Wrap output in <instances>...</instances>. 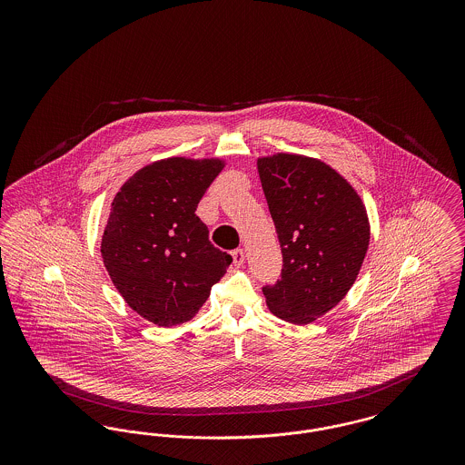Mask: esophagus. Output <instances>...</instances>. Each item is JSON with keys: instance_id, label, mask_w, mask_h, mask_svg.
Listing matches in <instances>:
<instances>
[{"instance_id": "1", "label": "esophagus", "mask_w": 465, "mask_h": 465, "mask_svg": "<svg viewBox=\"0 0 465 465\" xmlns=\"http://www.w3.org/2000/svg\"><path fill=\"white\" fill-rule=\"evenodd\" d=\"M232 258H233V263H235V266L243 265L245 256H243L242 249H233V251H232Z\"/></svg>"}]
</instances>
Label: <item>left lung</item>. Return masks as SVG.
Returning a JSON list of instances; mask_svg holds the SVG:
<instances>
[{"instance_id":"left-lung-1","label":"left lung","mask_w":465,"mask_h":465,"mask_svg":"<svg viewBox=\"0 0 465 465\" xmlns=\"http://www.w3.org/2000/svg\"><path fill=\"white\" fill-rule=\"evenodd\" d=\"M258 173L282 252L281 279L266 305L292 324H309L349 292L362 266L370 223L347 179L317 158L265 156Z\"/></svg>"}]
</instances>
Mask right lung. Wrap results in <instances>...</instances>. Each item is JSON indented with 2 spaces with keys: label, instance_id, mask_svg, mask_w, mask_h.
Wrapping results in <instances>:
<instances>
[{
  "label": "right lung",
  "instance_id": "add662e5",
  "mask_svg": "<svg viewBox=\"0 0 465 465\" xmlns=\"http://www.w3.org/2000/svg\"><path fill=\"white\" fill-rule=\"evenodd\" d=\"M223 167L220 158H165L137 171L113 199L103 262L127 305L153 324L195 317L232 263L195 214Z\"/></svg>",
  "mask_w": 465,
  "mask_h": 465
}]
</instances>
